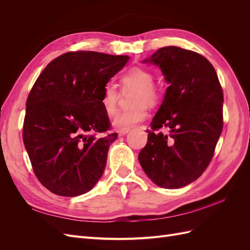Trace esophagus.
Returning a JSON list of instances; mask_svg holds the SVG:
<instances>
[{
    "label": "esophagus",
    "mask_w": 250,
    "mask_h": 250,
    "mask_svg": "<svg viewBox=\"0 0 250 250\" xmlns=\"http://www.w3.org/2000/svg\"><path fill=\"white\" fill-rule=\"evenodd\" d=\"M129 131H130V128H126V129H121V130H119V131H118V134H119V137H123V135L127 134Z\"/></svg>",
    "instance_id": "obj_1"
}]
</instances>
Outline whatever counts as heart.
<instances>
[{
  "mask_svg": "<svg viewBox=\"0 0 250 250\" xmlns=\"http://www.w3.org/2000/svg\"><path fill=\"white\" fill-rule=\"evenodd\" d=\"M154 76L148 70L142 67H132L121 77L122 92L128 93L134 90L132 104L134 106L120 113L112 121V125L117 129H126L143 122L148 116V105L154 106L161 100V92L153 84ZM121 93L111 84L105 85L101 95V104L104 111L108 116L115 115Z\"/></svg>",
  "mask_w": 250,
  "mask_h": 250,
  "instance_id": "b5f03b06",
  "label": "heart"
}]
</instances>
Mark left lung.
I'll list each match as a JSON object with an SVG mask.
<instances>
[{
    "mask_svg": "<svg viewBox=\"0 0 250 250\" xmlns=\"http://www.w3.org/2000/svg\"><path fill=\"white\" fill-rule=\"evenodd\" d=\"M143 63L161 69L169 86L139 154L147 176L165 188L190 185L208 168L223 128V93L214 66L198 53L158 49ZM168 127L169 135L155 133Z\"/></svg>",
    "mask_w": 250,
    "mask_h": 250,
    "instance_id": "obj_1",
    "label": "left lung"
}]
</instances>
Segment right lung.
<instances>
[{
    "label": "right lung",
    "instance_id": "right-lung-1",
    "mask_svg": "<svg viewBox=\"0 0 250 250\" xmlns=\"http://www.w3.org/2000/svg\"><path fill=\"white\" fill-rule=\"evenodd\" d=\"M127 55L69 52L44 67L26 103L25 148L35 175L49 191L75 197L92 190L106 166L109 119L104 86L126 65Z\"/></svg>",
    "mask_w": 250,
    "mask_h": 250
}]
</instances>
